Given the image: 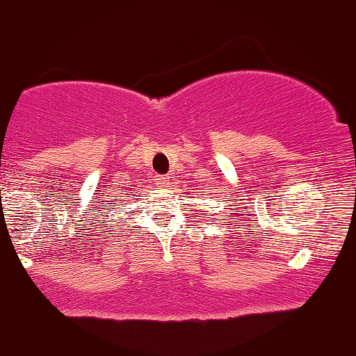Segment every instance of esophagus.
<instances>
[{"label":"esophagus","mask_w":356,"mask_h":356,"mask_svg":"<svg viewBox=\"0 0 356 356\" xmlns=\"http://www.w3.org/2000/svg\"><path fill=\"white\" fill-rule=\"evenodd\" d=\"M153 179H154V183H156L158 186H166V185H168V181H170L166 175H156V177H154Z\"/></svg>","instance_id":"esophagus-1"}]
</instances>
